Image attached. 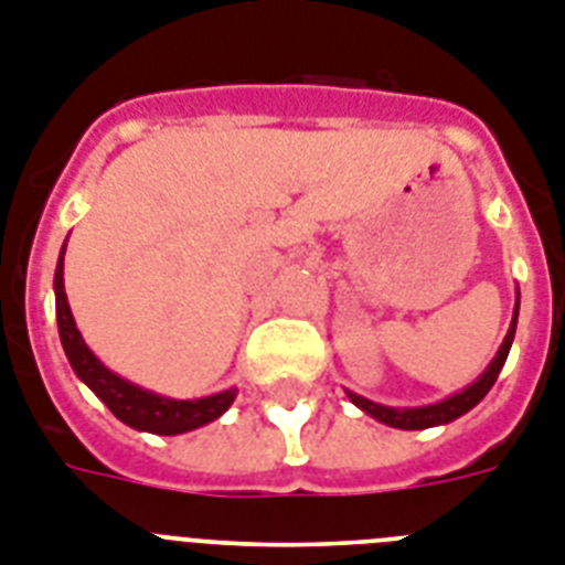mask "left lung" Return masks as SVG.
<instances>
[{"label": "left lung", "mask_w": 565, "mask_h": 565, "mask_svg": "<svg viewBox=\"0 0 565 565\" xmlns=\"http://www.w3.org/2000/svg\"><path fill=\"white\" fill-rule=\"evenodd\" d=\"M516 315H520V302L514 309V320H511V329H508L505 340H502L500 352L488 363V370L473 381L470 386H465L461 393L450 395V398L439 401V404H427V407H384V404H375V401L363 398V395L347 393L349 401L361 407L366 416L377 418L381 424H390V427H398V430H427V427H439V424H450L459 416H465L468 409H473L479 401L488 395V390L493 386L497 375H500L502 363H505L508 352H511V343H514L516 332Z\"/></svg>", "instance_id": "obj_1"}]
</instances>
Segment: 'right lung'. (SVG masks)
I'll list each match as a JSON object with an SVG mask.
<instances>
[{"instance_id":"obj_1","label":"right lung","mask_w":565,"mask_h":565,"mask_svg":"<svg viewBox=\"0 0 565 565\" xmlns=\"http://www.w3.org/2000/svg\"><path fill=\"white\" fill-rule=\"evenodd\" d=\"M63 254L65 245L60 250L57 271H54V297H57V329L60 340H63L65 358L72 363L74 375L81 377L83 384L104 401L106 407L115 413L124 424L135 427V430L156 433V436H179V433L195 430L204 424L216 422L222 413L233 404L236 390H225V393L207 395V398H193V401H179L167 398V395H156L141 386L129 384L111 370H106L104 363L92 355V349L86 347V340L77 332L68 300H65V286H63Z\"/></svg>"}]
</instances>
